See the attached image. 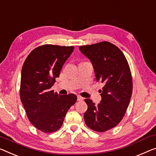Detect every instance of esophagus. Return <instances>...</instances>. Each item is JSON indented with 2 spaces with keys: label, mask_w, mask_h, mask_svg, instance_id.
<instances>
[{
  "label": "esophagus",
  "mask_w": 156,
  "mask_h": 156,
  "mask_svg": "<svg viewBox=\"0 0 156 156\" xmlns=\"http://www.w3.org/2000/svg\"><path fill=\"white\" fill-rule=\"evenodd\" d=\"M77 99H78V101H83V98L82 97H80V96H78L77 97Z\"/></svg>",
  "instance_id": "obj_1"
}]
</instances>
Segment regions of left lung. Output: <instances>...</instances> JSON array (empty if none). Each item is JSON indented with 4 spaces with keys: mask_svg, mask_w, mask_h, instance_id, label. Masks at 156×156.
I'll return each instance as SVG.
<instances>
[{
    "mask_svg": "<svg viewBox=\"0 0 156 156\" xmlns=\"http://www.w3.org/2000/svg\"><path fill=\"white\" fill-rule=\"evenodd\" d=\"M89 58L97 81L104 83L101 101L95 105L85 99L87 110L85 122L94 131L104 132L121 121L128 107L132 93V78L126 58L121 50L108 41L79 47Z\"/></svg>",
    "mask_w": 156,
    "mask_h": 156,
    "instance_id": "obj_1",
    "label": "left lung"
}]
</instances>
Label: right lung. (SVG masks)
<instances>
[{
	"label": "right lung",
	"mask_w": 156,
	"mask_h": 156,
	"mask_svg": "<svg viewBox=\"0 0 156 156\" xmlns=\"http://www.w3.org/2000/svg\"><path fill=\"white\" fill-rule=\"evenodd\" d=\"M73 50V46L41 45L31 51L23 64L21 101L29 121L45 133L57 131L77 101L76 94L60 95L51 90Z\"/></svg>",
	"instance_id": "obj_1"
}]
</instances>
